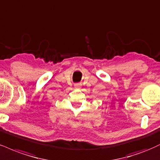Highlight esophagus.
Returning <instances> with one entry per match:
<instances>
[{"mask_svg":"<svg viewBox=\"0 0 160 160\" xmlns=\"http://www.w3.org/2000/svg\"><path fill=\"white\" fill-rule=\"evenodd\" d=\"M80 86V83H77V84H75V88H78V87H79V86Z\"/></svg>","mask_w":160,"mask_h":160,"instance_id":"esophagus-1","label":"esophagus"}]
</instances>
